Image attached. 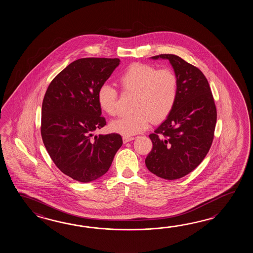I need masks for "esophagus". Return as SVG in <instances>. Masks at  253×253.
Listing matches in <instances>:
<instances>
[{
    "label": "esophagus",
    "instance_id": "34e87169",
    "mask_svg": "<svg viewBox=\"0 0 253 253\" xmlns=\"http://www.w3.org/2000/svg\"><path fill=\"white\" fill-rule=\"evenodd\" d=\"M134 139V137H133V136H123V142H124L125 144Z\"/></svg>",
    "mask_w": 253,
    "mask_h": 253
}]
</instances>
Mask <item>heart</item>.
<instances>
[{
	"mask_svg": "<svg viewBox=\"0 0 253 253\" xmlns=\"http://www.w3.org/2000/svg\"><path fill=\"white\" fill-rule=\"evenodd\" d=\"M125 93L134 94L132 105L134 111L111 122L110 129L125 136L145 131L150 124L159 123L171 114L177 101L179 79L170 68L157 69L153 65H130L119 78ZM119 91L107 83L97 90V102L109 116L117 113Z\"/></svg>",
	"mask_w": 253,
	"mask_h": 253,
	"instance_id": "obj_1",
	"label": "heart"
}]
</instances>
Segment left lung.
Here are the masks:
<instances>
[{
  "label": "left lung",
  "instance_id": "1",
  "mask_svg": "<svg viewBox=\"0 0 253 253\" xmlns=\"http://www.w3.org/2000/svg\"><path fill=\"white\" fill-rule=\"evenodd\" d=\"M169 59L179 79L177 101L167 119L149 134L153 148L145 158L147 169L158 177L179 179L199 166L214 137L217 111L207 79L194 65L173 54Z\"/></svg>",
  "mask_w": 253,
  "mask_h": 253
}]
</instances>
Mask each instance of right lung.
<instances>
[{
	"mask_svg": "<svg viewBox=\"0 0 253 253\" xmlns=\"http://www.w3.org/2000/svg\"><path fill=\"white\" fill-rule=\"evenodd\" d=\"M119 62L107 58L77 59L54 78L43 98V144L56 167L81 183L108 172L123 144L116 133L93 136L95 130L106 125L97 90Z\"/></svg>",
	"mask_w": 253,
	"mask_h": 253,
	"instance_id": "obj_1",
	"label": "right lung"
}]
</instances>
